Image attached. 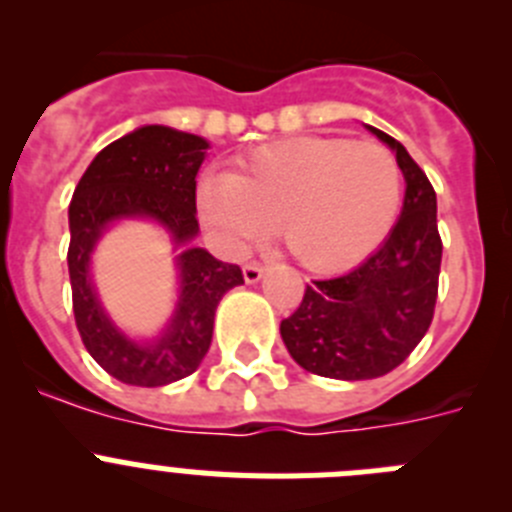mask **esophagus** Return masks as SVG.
Returning a JSON list of instances; mask_svg holds the SVG:
<instances>
[{"label": "esophagus", "instance_id": "esophagus-1", "mask_svg": "<svg viewBox=\"0 0 512 512\" xmlns=\"http://www.w3.org/2000/svg\"><path fill=\"white\" fill-rule=\"evenodd\" d=\"M261 277H264V266H261V264L251 261V264L243 266V279H246L248 284H256Z\"/></svg>", "mask_w": 512, "mask_h": 512}]
</instances>
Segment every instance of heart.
I'll list each match as a JSON object with an SVG mask.
<instances>
[{"label":"heart","mask_w":512,"mask_h":512,"mask_svg":"<svg viewBox=\"0 0 512 512\" xmlns=\"http://www.w3.org/2000/svg\"><path fill=\"white\" fill-rule=\"evenodd\" d=\"M402 205V169L382 143L305 135L269 143L233 174H207L197 212L212 241L241 253L277 223L287 251L312 271L356 264L387 238Z\"/></svg>","instance_id":"b5f03b06"}]
</instances>
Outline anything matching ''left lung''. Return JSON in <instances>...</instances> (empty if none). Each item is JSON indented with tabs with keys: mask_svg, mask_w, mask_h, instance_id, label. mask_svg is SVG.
<instances>
[{
	"mask_svg": "<svg viewBox=\"0 0 512 512\" xmlns=\"http://www.w3.org/2000/svg\"><path fill=\"white\" fill-rule=\"evenodd\" d=\"M405 176L400 220L377 251L343 277L318 279L279 333L289 356L328 379H377L413 354L436 310L443 243L436 192L402 143L372 128Z\"/></svg>",
	"mask_w": 512,
	"mask_h": 512,
	"instance_id": "8db88e82",
	"label": "left lung"
}]
</instances>
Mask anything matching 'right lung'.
Here are the masks:
<instances>
[{
    "label": "right lung",
    "instance_id": "add662e5",
    "mask_svg": "<svg viewBox=\"0 0 512 512\" xmlns=\"http://www.w3.org/2000/svg\"><path fill=\"white\" fill-rule=\"evenodd\" d=\"M210 148L205 138L146 125L94 156L69 205V277L79 336L104 372L133 387H164L197 372L212 341L217 302L243 284L241 266L189 248L200 233L194 176ZM122 216H151L185 251L177 257L183 292L161 337L138 344L103 315L88 279V259L101 230Z\"/></svg>",
    "mask_w": 512,
    "mask_h": 512
}]
</instances>
